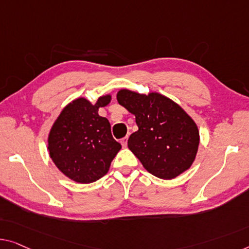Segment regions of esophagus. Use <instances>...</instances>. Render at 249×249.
<instances>
[{
    "label": "esophagus",
    "instance_id": "1",
    "mask_svg": "<svg viewBox=\"0 0 249 249\" xmlns=\"http://www.w3.org/2000/svg\"><path fill=\"white\" fill-rule=\"evenodd\" d=\"M121 144H122V146H123V147H126V146H127V136H126V137H124V139H122V140H121Z\"/></svg>",
    "mask_w": 249,
    "mask_h": 249
}]
</instances>
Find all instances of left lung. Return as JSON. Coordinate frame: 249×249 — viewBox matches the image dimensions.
I'll return each mask as SVG.
<instances>
[{
  "label": "left lung",
  "instance_id": "obj_1",
  "mask_svg": "<svg viewBox=\"0 0 249 249\" xmlns=\"http://www.w3.org/2000/svg\"><path fill=\"white\" fill-rule=\"evenodd\" d=\"M117 102L135 116L139 129L127 145L147 172L171 180L191 168L200 135L196 122L171 98L157 91H117Z\"/></svg>",
  "mask_w": 249,
  "mask_h": 249
}]
</instances>
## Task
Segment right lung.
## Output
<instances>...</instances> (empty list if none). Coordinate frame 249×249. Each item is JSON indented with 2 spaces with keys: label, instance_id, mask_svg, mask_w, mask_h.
I'll return each mask as SVG.
<instances>
[{
  "label": "right lung",
  "instance_id": "add662e5",
  "mask_svg": "<svg viewBox=\"0 0 249 249\" xmlns=\"http://www.w3.org/2000/svg\"><path fill=\"white\" fill-rule=\"evenodd\" d=\"M110 101V94L98 97L95 104L77 97L62 108L48 134L51 160L77 183H91L105 176L122 148L113 139L108 120L98 114Z\"/></svg>",
  "mask_w": 249,
  "mask_h": 249
}]
</instances>
